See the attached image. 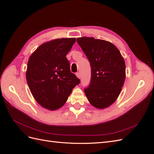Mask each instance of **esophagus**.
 <instances>
[{"label": "esophagus", "instance_id": "1", "mask_svg": "<svg viewBox=\"0 0 154 154\" xmlns=\"http://www.w3.org/2000/svg\"><path fill=\"white\" fill-rule=\"evenodd\" d=\"M76 76H77L79 79H80L81 75H80V73H79V72H77V73L76 74Z\"/></svg>", "mask_w": 154, "mask_h": 154}]
</instances>
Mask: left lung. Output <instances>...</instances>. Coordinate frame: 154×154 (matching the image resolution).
Segmentation results:
<instances>
[{"label": "left lung", "instance_id": "left-lung-1", "mask_svg": "<svg viewBox=\"0 0 154 154\" xmlns=\"http://www.w3.org/2000/svg\"><path fill=\"white\" fill-rule=\"evenodd\" d=\"M77 42L91 66L90 85L84 90L87 98L95 108L106 109L118 99L124 85V58L119 49L106 40L80 37Z\"/></svg>", "mask_w": 154, "mask_h": 154}]
</instances>
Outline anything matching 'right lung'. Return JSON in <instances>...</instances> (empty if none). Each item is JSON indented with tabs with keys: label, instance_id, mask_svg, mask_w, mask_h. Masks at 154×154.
I'll return each mask as SVG.
<instances>
[{
	"label": "right lung",
	"instance_id": "1",
	"mask_svg": "<svg viewBox=\"0 0 154 154\" xmlns=\"http://www.w3.org/2000/svg\"><path fill=\"white\" fill-rule=\"evenodd\" d=\"M75 38H57L40 45L30 56L26 73L27 85L40 105L49 110L61 108L80 81L70 71L66 55Z\"/></svg>",
	"mask_w": 154,
	"mask_h": 154
}]
</instances>
